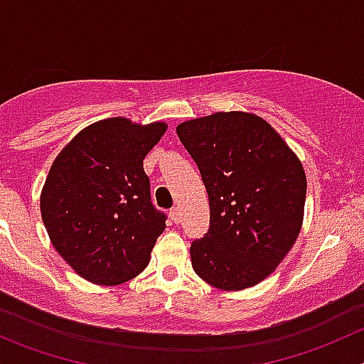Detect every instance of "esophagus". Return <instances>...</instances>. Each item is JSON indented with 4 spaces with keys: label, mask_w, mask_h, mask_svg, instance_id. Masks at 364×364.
Here are the masks:
<instances>
[{
    "label": "esophagus",
    "mask_w": 364,
    "mask_h": 364,
    "mask_svg": "<svg viewBox=\"0 0 364 364\" xmlns=\"http://www.w3.org/2000/svg\"><path fill=\"white\" fill-rule=\"evenodd\" d=\"M169 216H171L173 223H180V221H182V213H180L178 207H175V209H173L171 213H169Z\"/></svg>",
    "instance_id": "34e87169"
}]
</instances>
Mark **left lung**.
Segmentation results:
<instances>
[{"mask_svg": "<svg viewBox=\"0 0 364 364\" xmlns=\"http://www.w3.org/2000/svg\"><path fill=\"white\" fill-rule=\"evenodd\" d=\"M209 195L210 228L191 245L196 275L241 291L272 275L304 223L307 178L288 143L262 117L214 112L176 127Z\"/></svg>", "mask_w": 364, "mask_h": 364, "instance_id": "left-lung-1", "label": "left lung"}]
</instances>
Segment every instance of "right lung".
I'll use <instances>...</instances> for the list:
<instances>
[{
    "instance_id": "1",
    "label": "right lung",
    "mask_w": 364,
    "mask_h": 364,
    "mask_svg": "<svg viewBox=\"0 0 364 364\" xmlns=\"http://www.w3.org/2000/svg\"><path fill=\"white\" fill-rule=\"evenodd\" d=\"M168 123L107 117L60 150L41 191L51 245L82 279L117 286L139 275L166 228L143 168Z\"/></svg>"
}]
</instances>
